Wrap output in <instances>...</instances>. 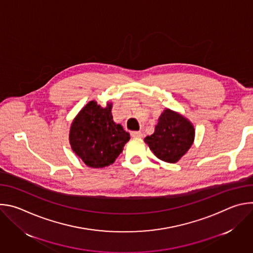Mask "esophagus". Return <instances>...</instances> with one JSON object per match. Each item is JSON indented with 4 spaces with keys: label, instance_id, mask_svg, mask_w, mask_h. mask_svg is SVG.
I'll return each mask as SVG.
<instances>
[{
    "label": "esophagus",
    "instance_id": "1",
    "mask_svg": "<svg viewBox=\"0 0 253 253\" xmlns=\"http://www.w3.org/2000/svg\"><path fill=\"white\" fill-rule=\"evenodd\" d=\"M131 136L134 138H141L142 133L140 131H133V132H131Z\"/></svg>",
    "mask_w": 253,
    "mask_h": 253
}]
</instances>
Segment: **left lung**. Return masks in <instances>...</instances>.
Instances as JSON below:
<instances>
[{"instance_id": "1", "label": "left lung", "mask_w": 253, "mask_h": 253, "mask_svg": "<svg viewBox=\"0 0 253 253\" xmlns=\"http://www.w3.org/2000/svg\"><path fill=\"white\" fill-rule=\"evenodd\" d=\"M194 138L193 124L183 115L166 108L158 118L154 133L144 138V142L158 159L176 163L190 149Z\"/></svg>"}]
</instances>
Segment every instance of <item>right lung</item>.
<instances>
[{"mask_svg":"<svg viewBox=\"0 0 253 253\" xmlns=\"http://www.w3.org/2000/svg\"><path fill=\"white\" fill-rule=\"evenodd\" d=\"M129 139L130 134L113 121L112 103L102 107L95 100L82 108L69 132L72 150L92 168L113 164Z\"/></svg>","mask_w":253,"mask_h":253,"instance_id":"add662e5","label":"right lung"}]
</instances>
